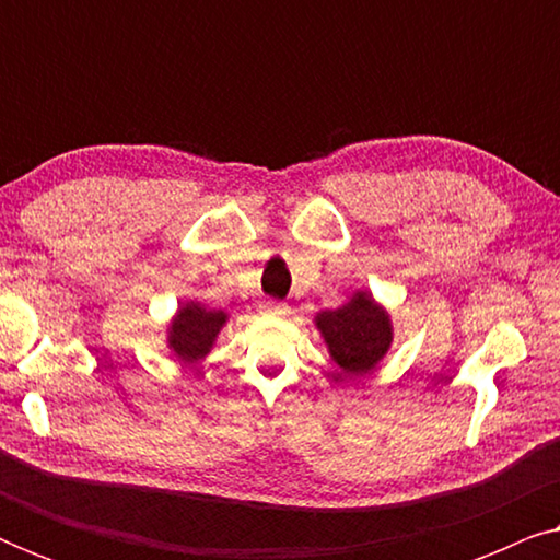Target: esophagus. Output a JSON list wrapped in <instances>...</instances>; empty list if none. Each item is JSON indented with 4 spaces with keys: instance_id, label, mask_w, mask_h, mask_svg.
<instances>
[{
    "instance_id": "obj_1",
    "label": "esophagus",
    "mask_w": 560,
    "mask_h": 560,
    "mask_svg": "<svg viewBox=\"0 0 560 560\" xmlns=\"http://www.w3.org/2000/svg\"><path fill=\"white\" fill-rule=\"evenodd\" d=\"M262 313H267V316H288L290 308L285 303H278V301H267L262 305Z\"/></svg>"
}]
</instances>
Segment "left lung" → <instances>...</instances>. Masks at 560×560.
<instances>
[{"mask_svg":"<svg viewBox=\"0 0 560 560\" xmlns=\"http://www.w3.org/2000/svg\"><path fill=\"white\" fill-rule=\"evenodd\" d=\"M316 326L328 354L347 374L372 372L393 343L389 313L364 290L351 295L341 308L320 311Z\"/></svg>","mask_w":560,"mask_h":560,"instance_id":"8db88e82","label":"left lung"}]
</instances>
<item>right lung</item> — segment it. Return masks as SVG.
<instances>
[{"label": "right lung", "mask_w": 560, "mask_h": 560, "mask_svg": "<svg viewBox=\"0 0 560 560\" xmlns=\"http://www.w3.org/2000/svg\"><path fill=\"white\" fill-rule=\"evenodd\" d=\"M226 318L224 311H211L196 301L183 303L167 326V347L180 362L194 364L209 354Z\"/></svg>", "instance_id": "1"}]
</instances>
